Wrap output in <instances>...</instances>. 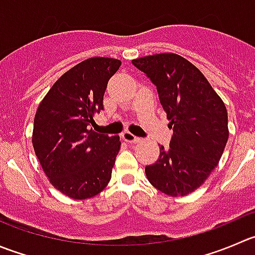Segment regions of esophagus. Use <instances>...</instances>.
Returning <instances> with one entry per match:
<instances>
[{
    "instance_id": "esophagus-1",
    "label": "esophagus",
    "mask_w": 255,
    "mask_h": 255,
    "mask_svg": "<svg viewBox=\"0 0 255 255\" xmlns=\"http://www.w3.org/2000/svg\"><path fill=\"white\" fill-rule=\"evenodd\" d=\"M122 138L126 140V142H128V143H137V142H139V140H140V138L135 137V135L132 134V133H130V132H125V133H123Z\"/></svg>"
}]
</instances>
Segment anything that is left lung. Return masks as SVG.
<instances>
[{"mask_svg":"<svg viewBox=\"0 0 255 255\" xmlns=\"http://www.w3.org/2000/svg\"><path fill=\"white\" fill-rule=\"evenodd\" d=\"M157 87L173 129L169 149L160 145L157 162L145 167L150 184L172 197L201 187L217 167L228 140V113L203 73L174 53L133 59Z\"/></svg>","mask_w":255,"mask_h":255,"instance_id":"1","label":"left lung"}]
</instances>
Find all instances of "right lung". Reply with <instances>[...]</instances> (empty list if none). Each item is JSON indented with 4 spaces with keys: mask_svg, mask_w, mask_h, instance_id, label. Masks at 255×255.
Segmentation results:
<instances>
[{
    "mask_svg": "<svg viewBox=\"0 0 255 255\" xmlns=\"http://www.w3.org/2000/svg\"><path fill=\"white\" fill-rule=\"evenodd\" d=\"M121 61L93 57L62 76L34 116V152L56 189L73 199L97 196L112 175L120 135L92 129L93 116L103 110L108 81Z\"/></svg>",
    "mask_w": 255,
    "mask_h": 255,
    "instance_id": "obj_1",
    "label": "right lung"
}]
</instances>
